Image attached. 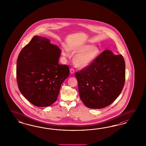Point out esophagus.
I'll list each match as a JSON object with an SVG mask.
<instances>
[{
    "instance_id": "1",
    "label": "esophagus",
    "mask_w": 146,
    "mask_h": 146,
    "mask_svg": "<svg viewBox=\"0 0 146 146\" xmlns=\"http://www.w3.org/2000/svg\"><path fill=\"white\" fill-rule=\"evenodd\" d=\"M70 72H71V74H74V70L73 68H71L70 69Z\"/></svg>"
}]
</instances>
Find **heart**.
I'll return each mask as SVG.
<instances>
[{
  "label": "heart",
  "mask_w": 146,
  "mask_h": 146,
  "mask_svg": "<svg viewBox=\"0 0 146 146\" xmlns=\"http://www.w3.org/2000/svg\"><path fill=\"white\" fill-rule=\"evenodd\" d=\"M73 52L78 53L74 58V62L76 66L84 68L90 66L97 57L99 53V49L91 45H84L72 49ZM62 54L65 57L70 56L69 51L66 49L63 51Z\"/></svg>",
  "instance_id": "b5f03b06"
}]
</instances>
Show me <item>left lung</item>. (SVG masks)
Segmentation results:
<instances>
[{
	"instance_id": "left-lung-1",
	"label": "left lung",
	"mask_w": 146,
	"mask_h": 146,
	"mask_svg": "<svg viewBox=\"0 0 146 146\" xmlns=\"http://www.w3.org/2000/svg\"><path fill=\"white\" fill-rule=\"evenodd\" d=\"M80 97L87 107L102 109L119 96L125 81V62L121 54L105 50L87 67L76 72Z\"/></svg>"
}]
</instances>
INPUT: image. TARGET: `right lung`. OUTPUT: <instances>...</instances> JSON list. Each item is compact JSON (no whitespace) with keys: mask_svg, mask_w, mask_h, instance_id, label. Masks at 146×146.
Returning <instances> with one entry per match:
<instances>
[{"mask_svg":"<svg viewBox=\"0 0 146 146\" xmlns=\"http://www.w3.org/2000/svg\"><path fill=\"white\" fill-rule=\"evenodd\" d=\"M60 53L57 45L38 36L19 53L17 62L18 88L33 105L49 106L57 100L62 83L70 74L69 67L58 64Z\"/></svg>","mask_w":146,"mask_h":146,"instance_id":"add662e5","label":"right lung"}]
</instances>
